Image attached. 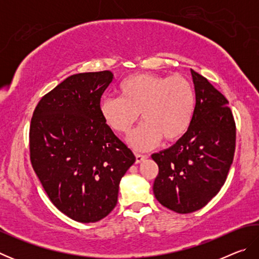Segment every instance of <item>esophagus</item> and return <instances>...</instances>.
Here are the masks:
<instances>
[{
	"label": "esophagus",
	"instance_id": "34e87169",
	"mask_svg": "<svg viewBox=\"0 0 259 259\" xmlns=\"http://www.w3.org/2000/svg\"><path fill=\"white\" fill-rule=\"evenodd\" d=\"M147 159V155L143 154H136V163H140V162Z\"/></svg>",
	"mask_w": 259,
	"mask_h": 259
}]
</instances>
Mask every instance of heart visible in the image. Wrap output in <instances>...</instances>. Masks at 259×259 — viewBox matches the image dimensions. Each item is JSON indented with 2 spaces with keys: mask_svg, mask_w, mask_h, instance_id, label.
<instances>
[{
  "mask_svg": "<svg viewBox=\"0 0 259 259\" xmlns=\"http://www.w3.org/2000/svg\"><path fill=\"white\" fill-rule=\"evenodd\" d=\"M119 93L120 98L102 99L99 113L109 129L122 135L129 133L140 113L144 122L128 138L135 150H150L161 138L165 143L176 142L191 124L195 94L182 75L134 74L121 82Z\"/></svg>",
  "mask_w": 259,
  "mask_h": 259,
  "instance_id": "b5f03b06",
  "label": "heart"
}]
</instances>
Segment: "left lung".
<instances>
[{
  "mask_svg": "<svg viewBox=\"0 0 259 259\" xmlns=\"http://www.w3.org/2000/svg\"><path fill=\"white\" fill-rule=\"evenodd\" d=\"M195 107L182 138L152 154L159 165L153 192L163 207L178 213L203 208L221 190L233 162L235 122L229 102L207 78L191 69Z\"/></svg>",
  "mask_w": 259,
  "mask_h": 259,
  "instance_id": "left-lung-1",
  "label": "left lung"
}]
</instances>
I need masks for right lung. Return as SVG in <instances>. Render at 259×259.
Returning <instances> with one entry per match:
<instances>
[{
  "label": "right lung",
  "mask_w": 259,
  "mask_h": 259,
  "mask_svg": "<svg viewBox=\"0 0 259 259\" xmlns=\"http://www.w3.org/2000/svg\"><path fill=\"white\" fill-rule=\"evenodd\" d=\"M109 71L74 74L43 96L29 128L30 162L55 207L73 221L98 222L117 202L136 157L104 123L100 98Z\"/></svg>",
  "instance_id": "1"
}]
</instances>
